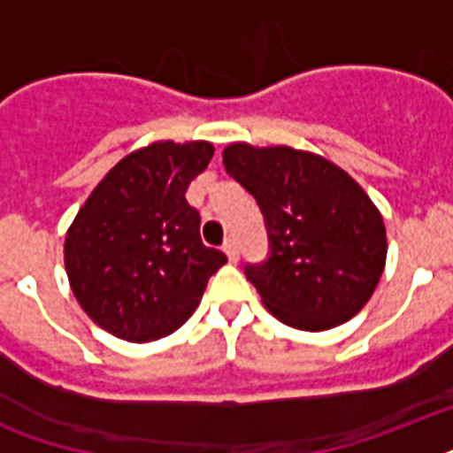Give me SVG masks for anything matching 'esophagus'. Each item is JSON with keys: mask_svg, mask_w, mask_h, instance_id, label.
<instances>
[{"mask_svg": "<svg viewBox=\"0 0 453 453\" xmlns=\"http://www.w3.org/2000/svg\"><path fill=\"white\" fill-rule=\"evenodd\" d=\"M223 251H226L227 258L233 263L240 261V244H237V240H227L226 244H223Z\"/></svg>", "mask_w": 453, "mask_h": 453, "instance_id": "1", "label": "esophagus"}]
</instances>
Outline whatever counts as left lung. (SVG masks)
Instances as JSON below:
<instances>
[{
	"label": "left lung",
	"instance_id": "1",
	"mask_svg": "<svg viewBox=\"0 0 453 453\" xmlns=\"http://www.w3.org/2000/svg\"><path fill=\"white\" fill-rule=\"evenodd\" d=\"M226 171L261 206L270 256L247 265L265 308L324 331L365 308L386 268V226L369 195L329 159L287 145L223 150Z\"/></svg>",
	"mask_w": 453,
	"mask_h": 453
}]
</instances>
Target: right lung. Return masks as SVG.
Here are the masks:
<instances>
[{
	"instance_id": "1",
	"label": "right lung",
	"mask_w": 453,
	"mask_h": 453,
	"mask_svg": "<svg viewBox=\"0 0 453 453\" xmlns=\"http://www.w3.org/2000/svg\"><path fill=\"white\" fill-rule=\"evenodd\" d=\"M206 141H157L105 173L65 234V270L81 310L129 343L176 331L226 265L204 247L188 185L209 166Z\"/></svg>"
}]
</instances>
